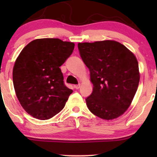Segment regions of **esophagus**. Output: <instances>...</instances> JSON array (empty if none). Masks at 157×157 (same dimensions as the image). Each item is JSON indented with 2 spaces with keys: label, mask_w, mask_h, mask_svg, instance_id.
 Segmentation results:
<instances>
[{
  "label": "esophagus",
  "mask_w": 157,
  "mask_h": 157,
  "mask_svg": "<svg viewBox=\"0 0 157 157\" xmlns=\"http://www.w3.org/2000/svg\"><path fill=\"white\" fill-rule=\"evenodd\" d=\"M75 88L76 89H79L80 88V84H78V85H75Z\"/></svg>",
  "instance_id": "obj_1"
}]
</instances>
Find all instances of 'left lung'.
<instances>
[{"label": "left lung", "mask_w": 157, "mask_h": 157, "mask_svg": "<svg viewBox=\"0 0 157 157\" xmlns=\"http://www.w3.org/2000/svg\"><path fill=\"white\" fill-rule=\"evenodd\" d=\"M78 48L94 86L86 99L89 111L105 120L120 117L131 105L140 82L136 57L111 40L79 43Z\"/></svg>", "instance_id": "left-lung-1"}]
</instances>
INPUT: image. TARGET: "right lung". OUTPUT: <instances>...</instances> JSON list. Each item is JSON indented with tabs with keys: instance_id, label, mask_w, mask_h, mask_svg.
<instances>
[{
	"instance_id": "right-lung-1",
	"label": "right lung",
	"mask_w": 157,
	"mask_h": 157,
	"mask_svg": "<svg viewBox=\"0 0 157 157\" xmlns=\"http://www.w3.org/2000/svg\"><path fill=\"white\" fill-rule=\"evenodd\" d=\"M74 48V43L58 38L36 39L17 57L14 88L21 106L32 117L48 120L64 108L73 91L64 85L60 66Z\"/></svg>"
}]
</instances>
